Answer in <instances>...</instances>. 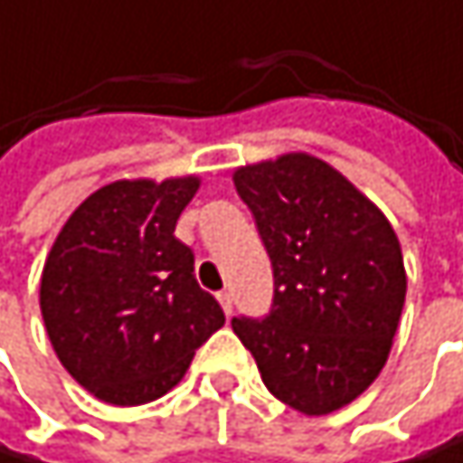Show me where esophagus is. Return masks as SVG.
Instances as JSON below:
<instances>
[{"label": "esophagus", "instance_id": "esophagus-1", "mask_svg": "<svg viewBox=\"0 0 463 463\" xmlns=\"http://www.w3.org/2000/svg\"><path fill=\"white\" fill-rule=\"evenodd\" d=\"M218 302H221V307H223V313H226V316H232V310H234V302H232V294H229V291H221V294H218Z\"/></svg>", "mask_w": 463, "mask_h": 463}]
</instances>
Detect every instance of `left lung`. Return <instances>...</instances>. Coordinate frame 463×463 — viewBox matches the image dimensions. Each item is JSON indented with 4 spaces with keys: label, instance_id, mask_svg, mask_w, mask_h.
<instances>
[{
    "label": "left lung",
    "instance_id": "left-lung-1",
    "mask_svg": "<svg viewBox=\"0 0 463 463\" xmlns=\"http://www.w3.org/2000/svg\"><path fill=\"white\" fill-rule=\"evenodd\" d=\"M275 269L264 321L232 329L275 399L329 415L380 374L399 329L407 272L383 210L324 158L294 150L234 169Z\"/></svg>",
    "mask_w": 463,
    "mask_h": 463
}]
</instances>
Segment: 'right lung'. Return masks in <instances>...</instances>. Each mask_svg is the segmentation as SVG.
I'll use <instances>...</instances> for the list:
<instances>
[{
	"label": "right lung",
	"mask_w": 463,
	"mask_h": 463,
	"mask_svg": "<svg viewBox=\"0 0 463 463\" xmlns=\"http://www.w3.org/2000/svg\"><path fill=\"white\" fill-rule=\"evenodd\" d=\"M199 185V175L113 180L75 207L48 250V340L99 402L137 407L164 396L226 321L194 278L191 248L175 237Z\"/></svg>",
	"instance_id": "1"
}]
</instances>
